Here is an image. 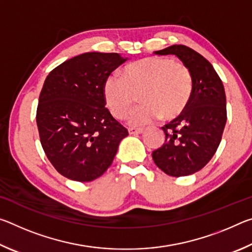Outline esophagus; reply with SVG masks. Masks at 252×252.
<instances>
[{"label": "esophagus", "mask_w": 252, "mask_h": 252, "mask_svg": "<svg viewBox=\"0 0 252 252\" xmlns=\"http://www.w3.org/2000/svg\"><path fill=\"white\" fill-rule=\"evenodd\" d=\"M143 132V129H138V127H129L130 134H140Z\"/></svg>", "instance_id": "obj_1"}]
</instances>
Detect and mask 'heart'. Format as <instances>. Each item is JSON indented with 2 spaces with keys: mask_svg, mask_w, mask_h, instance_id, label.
<instances>
[{
  "mask_svg": "<svg viewBox=\"0 0 252 252\" xmlns=\"http://www.w3.org/2000/svg\"><path fill=\"white\" fill-rule=\"evenodd\" d=\"M192 78L182 62L149 57L126 66L123 76L112 74L103 84L105 104L114 118L125 119L140 94L141 104L129 114L134 126H144L160 117L165 121L180 117L189 104Z\"/></svg>",
  "mask_w": 252,
  "mask_h": 252,
  "instance_id": "obj_1",
  "label": "heart"
}]
</instances>
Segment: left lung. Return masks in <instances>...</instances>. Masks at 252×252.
<instances>
[{
  "instance_id": "1",
  "label": "left lung",
  "mask_w": 252,
  "mask_h": 252,
  "mask_svg": "<svg viewBox=\"0 0 252 252\" xmlns=\"http://www.w3.org/2000/svg\"><path fill=\"white\" fill-rule=\"evenodd\" d=\"M155 53L181 60L192 78V93L181 116L162 126L165 142L152 152V159L168 176H189L201 170L219 147L227 122L224 88L211 63L186 45Z\"/></svg>"
}]
</instances>
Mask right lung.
Returning <instances> with one entry per match:
<instances>
[{
	"mask_svg": "<svg viewBox=\"0 0 252 252\" xmlns=\"http://www.w3.org/2000/svg\"><path fill=\"white\" fill-rule=\"evenodd\" d=\"M126 61L119 53L88 52L46 76L36 125L46 157L63 177L79 182L101 177L129 134L105 108L103 96L104 81Z\"/></svg>",
	"mask_w": 252,
	"mask_h": 252,
	"instance_id": "1",
	"label": "right lung"
}]
</instances>
